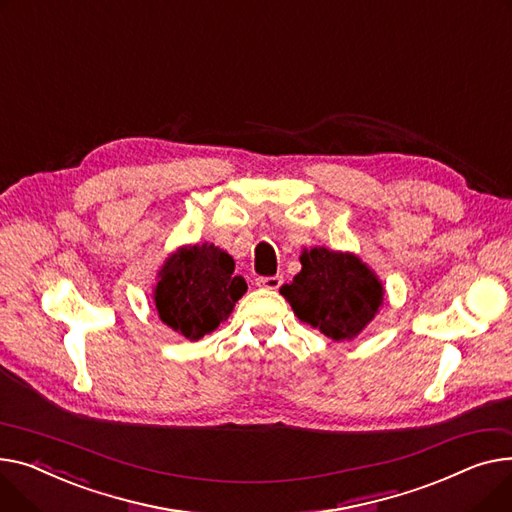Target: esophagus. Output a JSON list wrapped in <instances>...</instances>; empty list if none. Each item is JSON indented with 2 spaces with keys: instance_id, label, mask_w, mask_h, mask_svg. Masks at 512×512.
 I'll list each match as a JSON object with an SVG mask.
<instances>
[{
  "instance_id": "esophagus-1",
  "label": "esophagus",
  "mask_w": 512,
  "mask_h": 512,
  "mask_svg": "<svg viewBox=\"0 0 512 512\" xmlns=\"http://www.w3.org/2000/svg\"><path fill=\"white\" fill-rule=\"evenodd\" d=\"M256 285H258V287H264V289H279V287L283 285V277H281V275L258 277V279H256Z\"/></svg>"
}]
</instances>
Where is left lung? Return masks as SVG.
<instances>
[{"instance_id": "8db88e82", "label": "left lung", "mask_w": 512, "mask_h": 512, "mask_svg": "<svg viewBox=\"0 0 512 512\" xmlns=\"http://www.w3.org/2000/svg\"><path fill=\"white\" fill-rule=\"evenodd\" d=\"M302 270L281 287L299 320L318 328L333 341L353 339L376 316L382 285L353 254L326 248L306 250Z\"/></svg>"}]
</instances>
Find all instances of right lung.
<instances>
[{"label":"right lung","instance_id":"right-lung-1","mask_svg":"<svg viewBox=\"0 0 512 512\" xmlns=\"http://www.w3.org/2000/svg\"><path fill=\"white\" fill-rule=\"evenodd\" d=\"M233 268V258L213 244L177 250L161 268L155 289L161 320L190 341L215 330L248 289Z\"/></svg>","mask_w":512,"mask_h":512}]
</instances>
